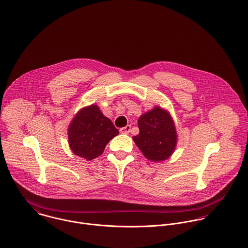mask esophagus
I'll return each instance as SVG.
<instances>
[{"instance_id":"obj_1","label":"esophagus","mask_w":248,"mask_h":248,"mask_svg":"<svg viewBox=\"0 0 248 248\" xmlns=\"http://www.w3.org/2000/svg\"><path fill=\"white\" fill-rule=\"evenodd\" d=\"M119 131H120L121 134H129L130 131H131V126H130V125H127L126 127L121 128Z\"/></svg>"}]
</instances>
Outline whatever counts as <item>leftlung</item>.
<instances>
[{
  "label": "left lung",
  "instance_id": "obj_1",
  "mask_svg": "<svg viewBox=\"0 0 248 248\" xmlns=\"http://www.w3.org/2000/svg\"><path fill=\"white\" fill-rule=\"evenodd\" d=\"M140 134L133 140L146 158L151 161L167 159L177 145V132L170 113L159 107L139 118Z\"/></svg>",
  "mask_w": 248,
  "mask_h": 248
}]
</instances>
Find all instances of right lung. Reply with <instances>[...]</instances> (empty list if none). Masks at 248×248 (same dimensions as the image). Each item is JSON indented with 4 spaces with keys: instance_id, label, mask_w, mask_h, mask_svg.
Here are the masks:
<instances>
[{
    "instance_id": "obj_1",
    "label": "right lung",
    "mask_w": 248,
    "mask_h": 248,
    "mask_svg": "<svg viewBox=\"0 0 248 248\" xmlns=\"http://www.w3.org/2000/svg\"><path fill=\"white\" fill-rule=\"evenodd\" d=\"M118 130L96 105L83 108L69 127V143L76 155L92 160L104 152L107 144L118 135Z\"/></svg>"
}]
</instances>
